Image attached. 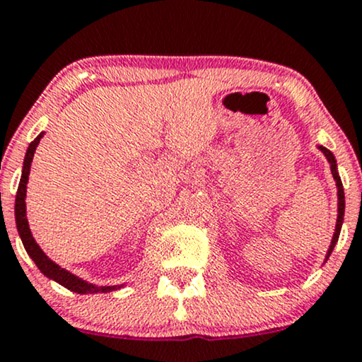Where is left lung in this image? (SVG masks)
<instances>
[{
	"label": "left lung",
	"instance_id": "8db88e82",
	"mask_svg": "<svg viewBox=\"0 0 362 362\" xmlns=\"http://www.w3.org/2000/svg\"><path fill=\"white\" fill-rule=\"evenodd\" d=\"M319 150L325 155V158H327V162L330 163V172H332L335 185H337V223H335V233H334V236H332V243H330L327 256H325V261H327L329 256H330V252H332V250H334V246L337 245L339 234H341L342 221H344V209H346V199H344V189H342L341 177H339V173H337V162H335V156L332 155V151L327 150V148H325V146H319Z\"/></svg>",
	"mask_w": 362,
	"mask_h": 362
}]
</instances>
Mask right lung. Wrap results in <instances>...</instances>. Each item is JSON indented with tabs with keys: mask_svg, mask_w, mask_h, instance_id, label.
I'll list each match as a JSON object with an SVG mask.
<instances>
[{
	"mask_svg": "<svg viewBox=\"0 0 362 362\" xmlns=\"http://www.w3.org/2000/svg\"><path fill=\"white\" fill-rule=\"evenodd\" d=\"M43 136V132L38 134L37 138L30 143L27 155H25L23 160V170H21V178L18 185V192H16L15 199V219H16V228H18V234L21 238V243H23L25 250H27L28 256L35 261L38 269L50 280L59 283V285L65 286L67 290L76 291V293H107V291L119 290L123 285H112V286H98L93 285V283H87L82 278L72 275L67 269L60 268L59 264L54 263L45 252L42 251V247L37 245L35 238L32 236V230H30L28 219H27V204H25V199H27V184H28V175H30V167H32V160L35 155V150H37L38 143Z\"/></svg>",
	"mask_w": 362,
	"mask_h": 362,
	"instance_id": "add662e5",
	"label": "right lung"
}]
</instances>
